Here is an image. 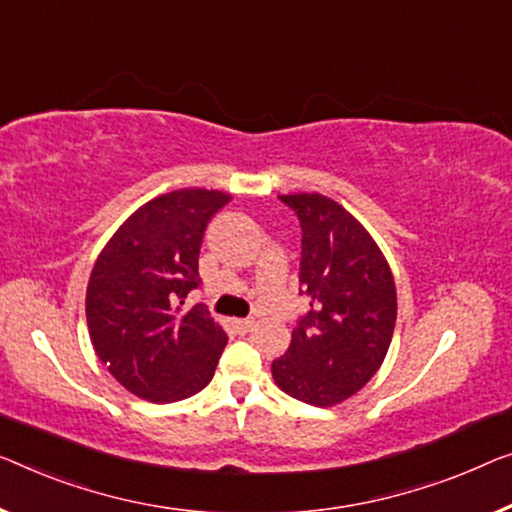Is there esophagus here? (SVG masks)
Listing matches in <instances>:
<instances>
[{"mask_svg":"<svg viewBox=\"0 0 512 512\" xmlns=\"http://www.w3.org/2000/svg\"><path fill=\"white\" fill-rule=\"evenodd\" d=\"M253 326H255V319H250V317L234 319V329L239 331V333H248L250 329H253Z\"/></svg>","mask_w":512,"mask_h":512,"instance_id":"esophagus-1","label":"esophagus"}]
</instances>
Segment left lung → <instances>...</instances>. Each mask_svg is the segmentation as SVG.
I'll list each match as a JSON object with an SVG mask.
<instances>
[{
	"mask_svg": "<svg viewBox=\"0 0 512 512\" xmlns=\"http://www.w3.org/2000/svg\"><path fill=\"white\" fill-rule=\"evenodd\" d=\"M301 220V285L310 312L271 365L280 391L335 407L377 375L391 347L398 292L384 253L342 204L319 193L280 195Z\"/></svg>",
	"mask_w": 512,
	"mask_h": 512,
	"instance_id": "1",
	"label": "left lung"
}]
</instances>
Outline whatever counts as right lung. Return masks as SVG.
Wrapping results in <instances>:
<instances>
[{"mask_svg": "<svg viewBox=\"0 0 512 512\" xmlns=\"http://www.w3.org/2000/svg\"><path fill=\"white\" fill-rule=\"evenodd\" d=\"M230 200L207 188L158 195L135 209L96 257L85 299L91 345L137 398L186 400L213 379L227 335L202 305L183 303L200 285L207 223Z\"/></svg>", "mask_w": 512, "mask_h": 512, "instance_id": "1", "label": "right lung"}]
</instances>
